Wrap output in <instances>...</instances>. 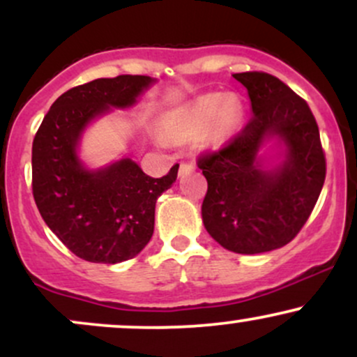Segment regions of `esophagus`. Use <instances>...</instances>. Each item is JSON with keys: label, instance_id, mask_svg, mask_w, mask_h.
<instances>
[{"label": "esophagus", "instance_id": "34e87169", "mask_svg": "<svg viewBox=\"0 0 357 357\" xmlns=\"http://www.w3.org/2000/svg\"><path fill=\"white\" fill-rule=\"evenodd\" d=\"M192 162H181V166H179V174H184V173H188V171L190 169H192Z\"/></svg>", "mask_w": 357, "mask_h": 357}]
</instances>
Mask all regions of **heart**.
Returning a JSON list of instances; mask_svg holds the SVG:
<instances>
[{"mask_svg":"<svg viewBox=\"0 0 357 357\" xmlns=\"http://www.w3.org/2000/svg\"><path fill=\"white\" fill-rule=\"evenodd\" d=\"M243 107L238 97L223 93H206L186 107L167 114L165 130L167 136L186 139L204 132L213 144L225 142L238 129Z\"/></svg>","mask_w":357,"mask_h":357,"instance_id":"obj_1","label":"heart"}]
</instances>
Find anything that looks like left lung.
I'll use <instances>...</instances> for the list:
<instances>
[{
  "instance_id": "8db88e82",
  "label": "left lung",
  "mask_w": 357,
  "mask_h": 357,
  "mask_svg": "<svg viewBox=\"0 0 357 357\" xmlns=\"http://www.w3.org/2000/svg\"><path fill=\"white\" fill-rule=\"evenodd\" d=\"M252 100L253 117L216 151L198 155L208 181L203 223L221 247L235 253H264L292 241L309 220L324 179L326 154L315 117L289 85L265 72L233 73ZM278 135L287 161L267 174L256 151L265 137Z\"/></svg>"
}]
</instances>
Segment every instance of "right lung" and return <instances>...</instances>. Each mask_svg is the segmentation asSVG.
Wrapping results in <instances>:
<instances>
[{"instance_id": "1", "label": "right lung", "mask_w": 357, "mask_h": 357, "mask_svg": "<svg viewBox=\"0 0 357 357\" xmlns=\"http://www.w3.org/2000/svg\"><path fill=\"white\" fill-rule=\"evenodd\" d=\"M146 75L97 79L67 90L52 104L31 149V190L40 215L61 243L92 264L136 257L154 231L155 199L178 178L174 165L151 178L129 158L90 173L75 147L90 119L127 107L149 87Z\"/></svg>"}]
</instances>
